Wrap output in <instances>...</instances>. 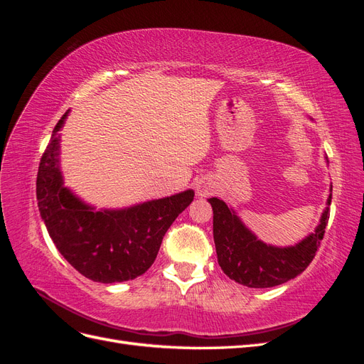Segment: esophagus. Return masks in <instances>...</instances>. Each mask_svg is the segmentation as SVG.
Segmentation results:
<instances>
[{
	"label": "esophagus",
	"mask_w": 364,
	"mask_h": 364,
	"mask_svg": "<svg viewBox=\"0 0 364 364\" xmlns=\"http://www.w3.org/2000/svg\"><path fill=\"white\" fill-rule=\"evenodd\" d=\"M214 188H215V186L206 179L199 181L196 183V193H197V196H200V197H208L209 194H213Z\"/></svg>",
	"instance_id": "1"
}]
</instances>
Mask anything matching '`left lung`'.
I'll list each match as a JSON object with an SVG mask.
<instances>
[{"instance_id": "obj_1", "label": "left lung", "mask_w": 364, "mask_h": 364, "mask_svg": "<svg viewBox=\"0 0 364 364\" xmlns=\"http://www.w3.org/2000/svg\"><path fill=\"white\" fill-rule=\"evenodd\" d=\"M333 199V185L329 188L326 208L313 234L289 247H277L262 243L245 226L232 208L223 200L211 197L214 243L217 259L225 274L250 289H267L287 282L301 274L313 258L323 240L329 218V205Z\"/></svg>"}]
</instances>
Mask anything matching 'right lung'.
<instances>
[{
  "instance_id": "add662e5",
  "label": "right lung",
  "mask_w": 364,
  "mask_h": 364,
  "mask_svg": "<svg viewBox=\"0 0 364 364\" xmlns=\"http://www.w3.org/2000/svg\"><path fill=\"white\" fill-rule=\"evenodd\" d=\"M68 114L54 127L41 158L36 179L41 217L62 257L83 277L103 284L135 279L155 262L165 232L193 202L194 191L95 211L63 185L58 132Z\"/></svg>"
}]
</instances>
